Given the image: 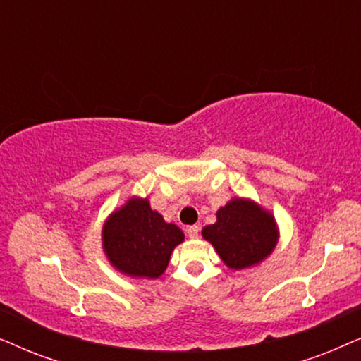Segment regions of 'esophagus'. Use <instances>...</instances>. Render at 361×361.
<instances>
[{"label":"esophagus","mask_w":361,"mask_h":361,"mask_svg":"<svg viewBox=\"0 0 361 361\" xmlns=\"http://www.w3.org/2000/svg\"><path fill=\"white\" fill-rule=\"evenodd\" d=\"M199 231H200L199 226L192 225V226H189V228H187V235H189L190 240H195V238H199Z\"/></svg>","instance_id":"obj_1"}]
</instances>
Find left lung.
<instances>
[{"mask_svg": "<svg viewBox=\"0 0 361 361\" xmlns=\"http://www.w3.org/2000/svg\"><path fill=\"white\" fill-rule=\"evenodd\" d=\"M202 236L228 268L245 269L268 258L279 235L269 212L250 199H233L216 210V221L204 226Z\"/></svg>", "mask_w": 361, "mask_h": 361, "instance_id": "8db88e82", "label": "left lung"}]
</instances>
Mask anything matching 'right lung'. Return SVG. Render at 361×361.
<instances>
[{"mask_svg":"<svg viewBox=\"0 0 361 361\" xmlns=\"http://www.w3.org/2000/svg\"><path fill=\"white\" fill-rule=\"evenodd\" d=\"M102 241L108 261L120 273L156 279L166 271L176 246L184 241V233L152 210L149 200L131 197L106 219Z\"/></svg>","mask_w":361,"mask_h":361,"instance_id":"add662e5","label":"right lung"}]
</instances>
